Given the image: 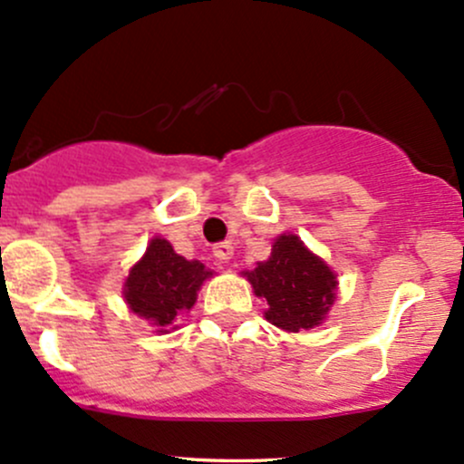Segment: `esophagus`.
<instances>
[{
    "label": "esophagus",
    "mask_w": 464,
    "mask_h": 464,
    "mask_svg": "<svg viewBox=\"0 0 464 464\" xmlns=\"http://www.w3.org/2000/svg\"><path fill=\"white\" fill-rule=\"evenodd\" d=\"M213 256H216L219 262H228L233 257V245L231 242H219V245L213 246Z\"/></svg>",
    "instance_id": "34e87169"
}]
</instances>
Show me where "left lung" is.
I'll return each mask as SVG.
<instances>
[{
    "instance_id": "8db88e82",
    "label": "left lung",
    "mask_w": 464,
    "mask_h": 464,
    "mask_svg": "<svg viewBox=\"0 0 464 464\" xmlns=\"http://www.w3.org/2000/svg\"><path fill=\"white\" fill-rule=\"evenodd\" d=\"M256 295L265 297L266 320L285 331L314 329L335 300V273L297 236H280L271 257L246 273Z\"/></svg>"
}]
</instances>
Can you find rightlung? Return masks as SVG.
Masks as SVG:
<instances>
[{"instance_id":"add662e5","label":"right lung","mask_w":464,"mask_h":464,"mask_svg":"<svg viewBox=\"0 0 464 464\" xmlns=\"http://www.w3.org/2000/svg\"><path fill=\"white\" fill-rule=\"evenodd\" d=\"M211 276L213 271L202 262L178 256L167 240L155 237L126 277V304L160 331H167L178 315L191 309L199 286Z\"/></svg>"}]
</instances>
